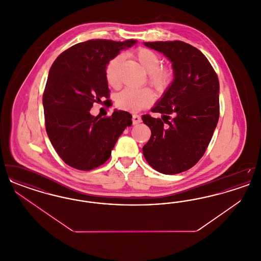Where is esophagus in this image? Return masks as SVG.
Listing matches in <instances>:
<instances>
[{"mask_svg":"<svg viewBox=\"0 0 261 261\" xmlns=\"http://www.w3.org/2000/svg\"><path fill=\"white\" fill-rule=\"evenodd\" d=\"M141 122H142V118H141L140 115L134 114V115L132 116V123H133V125L139 124V123H141Z\"/></svg>","mask_w":261,"mask_h":261,"instance_id":"esophagus-1","label":"esophagus"}]
</instances>
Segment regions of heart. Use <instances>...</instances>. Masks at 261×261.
Returning a JSON list of instances; mask_svg holds the SVG:
<instances>
[{
	"label": "heart",
	"mask_w": 261,
	"mask_h": 261,
	"mask_svg": "<svg viewBox=\"0 0 261 261\" xmlns=\"http://www.w3.org/2000/svg\"><path fill=\"white\" fill-rule=\"evenodd\" d=\"M135 59L143 69L149 74V82L158 89H164L171 81L172 74L168 68L160 67L162 60L160 56L149 49H139L134 55ZM123 57L121 55L113 58L106 67V78L110 85L116 87L119 84L118 67ZM154 99V95L149 89L126 88L116 97V106L128 112H139L150 106Z\"/></svg>",
	"instance_id": "1"
}]
</instances>
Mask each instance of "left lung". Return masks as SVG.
<instances>
[{
	"instance_id": "obj_1",
	"label": "left lung",
	"mask_w": 261,
	"mask_h": 261,
	"mask_svg": "<svg viewBox=\"0 0 261 261\" xmlns=\"http://www.w3.org/2000/svg\"><path fill=\"white\" fill-rule=\"evenodd\" d=\"M144 45L172 63L173 80L151 109L162 113V118L142 117L151 131L143 153L156 171L180 173L199 162L211 142L219 118V81L205 56L187 43Z\"/></svg>"
}]
</instances>
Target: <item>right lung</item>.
<instances>
[{
	"instance_id": "add662e5",
	"label": "right lung",
	"mask_w": 261,
	"mask_h": 261,
	"mask_svg": "<svg viewBox=\"0 0 261 261\" xmlns=\"http://www.w3.org/2000/svg\"><path fill=\"white\" fill-rule=\"evenodd\" d=\"M136 40H89L62 53L50 67L43 94L46 131L63 162L91 170L107 162L132 115L114 110L110 117L93 116V103L109 97L106 67Z\"/></svg>"
}]
</instances>
